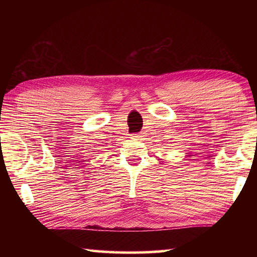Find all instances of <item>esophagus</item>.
<instances>
[{"label": "esophagus", "mask_w": 257, "mask_h": 257, "mask_svg": "<svg viewBox=\"0 0 257 257\" xmlns=\"http://www.w3.org/2000/svg\"><path fill=\"white\" fill-rule=\"evenodd\" d=\"M134 137L136 138V139H141V141H142L143 137H144V135H143V134H136Z\"/></svg>", "instance_id": "esophagus-1"}]
</instances>
